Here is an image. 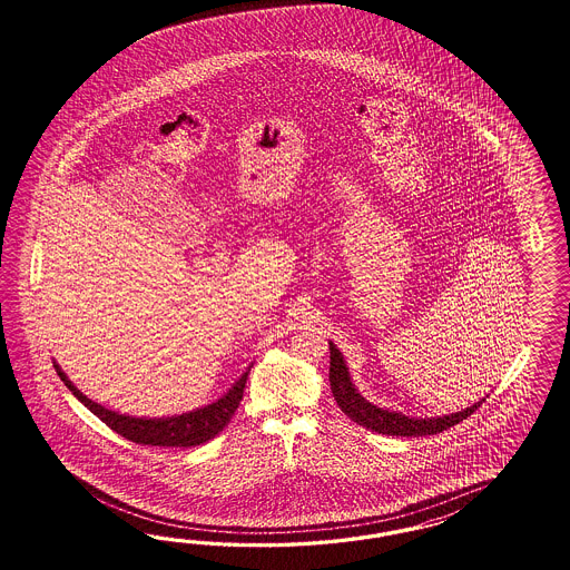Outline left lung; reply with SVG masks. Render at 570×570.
<instances>
[{
    "mask_svg": "<svg viewBox=\"0 0 570 570\" xmlns=\"http://www.w3.org/2000/svg\"><path fill=\"white\" fill-rule=\"evenodd\" d=\"M330 345V389L332 395L336 399L338 407L345 412L353 422L360 426H365L372 432L379 434H391V436H424V434H436V432L448 431L453 424L466 420L468 415L474 410L481 407L484 397L476 401L462 412L448 415H434V417H415V415H405L401 412H393L386 407H379L372 401L363 397L362 393L355 389L353 379L348 374L345 357L338 351V346L332 341Z\"/></svg>",
    "mask_w": 570,
    "mask_h": 570,
    "instance_id": "1",
    "label": "left lung"
}]
</instances>
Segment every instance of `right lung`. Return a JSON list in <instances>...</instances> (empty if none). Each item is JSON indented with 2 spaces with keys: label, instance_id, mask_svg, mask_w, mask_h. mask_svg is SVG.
<instances>
[{
  "label": "right lung",
  "instance_id": "add662e5",
  "mask_svg": "<svg viewBox=\"0 0 570 570\" xmlns=\"http://www.w3.org/2000/svg\"><path fill=\"white\" fill-rule=\"evenodd\" d=\"M53 367L70 393L79 399L91 414L98 415L106 426L119 432L125 439L139 445H155V448H194V445L207 443L227 426L229 417L240 405L244 384L253 363L242 372L240 379L232 384V389L225 393L224 397L208 403L205 407L191 410L186 414L169 415V417H138V415L119 414L115 410H108L83 395L70 382L69 376L62 372V367L56 363V360H53Z\"/></svg>",
  "mask_w": 570,
  "mask_h": 570
}]
</instances>
